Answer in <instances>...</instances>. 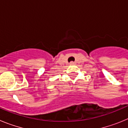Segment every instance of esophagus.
<instances>
[{
  "label": "esophagus",
  "instance_id": "34e87169",
  "mask_svg": "<svg viewBox=\"0 0 128 128\" xmlns=\"http://www.w3.org/2000/svg\"><path fill=\"white\" fill-rule=\"evenodd\" d=\"M69 64H70V65H74V64H75V63H74V62H71L70 63H69Z\"/></svg>",
  "mask_w": 128,
  "mask_h": 128
}]
</instances>
